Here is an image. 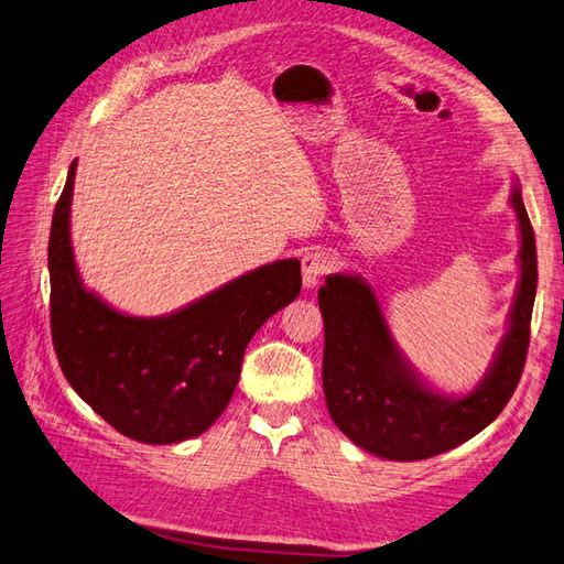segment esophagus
<instances>
[{"instance_id": "esophagus-1", "label": "esophagus", "mask_w": 564, "mask_h": 564, "mask_svg": "<svg viewBox=\"0 0 564 564\" xmlns=\"http://www.w3.org/2000/svg\"><path fill=\"white\" fill-rule=\"evenodd\" d=\"M328 271H330L328 254L314 250V252H307L305 257H302V283H305L307 291L319 283Z\"/></svg>"}]
</instances>
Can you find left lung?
Wrapping results in <instances>:
<instances>
[{
    "mask_svg": "<svg viewBox=\"0 0 564 564\" xmlns=\"http://www.w3.org/2000/svg\"><path fill=\"white\" fill-rule=\"evenodd\" d=\"M519 221V285L510 328L494 365L467 395H443L416 373L391 336L379 297L352 273H330L319 288L324 316V395L330 420L367 453L412 462L441 455L484 431L508 405L524 369L536 297V240L522 191L510 195Z\"/></svg>",
    "mask_w": 564,
    "mask_h": 564,
    "instance_id": "8db88e82",
    "label": "left lung"
}]
</instances>
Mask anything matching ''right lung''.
<instances>
[{
	"label": "right lung",
	"mask_w": 564,
	"mask_h": 564,
	"mask_svg": "<svg viewBox=\"0 0 564 564\" xmlns=\"http://www.w3.org/2000/svg\"><path fill=\"white\" fill-rule=\"evenodd\" d=\"M68 169L50 230L52 343L66 381L123 436L164 445L205 433L234 398L242 355L300 295V262L279 259L164 316H128L83 285L70 248Z\"/></svg>",
	"instance_id": "obj_1"
}]
</instances>
